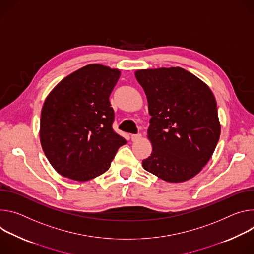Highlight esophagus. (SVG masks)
<instances>
[{
    "label": "esophagus",
    "mask_w": 254,
    "mask_h": 254,
    "mask_svg": "<svg viewBox=\"0 0 254 254\" xmlns=\"http://www.w3.org/2000/svg\"><path fill=\"white\" fill-rule=\"evenodd\" d=\"M141 134H132L131 135V140L132 141H137V140H139L140 138H141Z\"/></svg>",
    "instance_id": "1"
}]
</instances>
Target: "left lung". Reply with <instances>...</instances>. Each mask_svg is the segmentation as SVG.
Returning <instances> with one entry per match:
<instances>
[{"instance_id":"obj_1","label":"left lung","mask_w":254,"mask_h":254,"mask_svg":"<svg viewBox=\"0 0 254 254\" xmlns=\"http://www.w3.org/2000/svg\"><path fill=\"white\" fill-rule=\"evenodd\" d=\"M135 77L151 116L147 138L152 152L143 168L168 183L190 180L208 163L220 138L214 94L182 67L139 69Z\"/></svg>"}]
</instances>
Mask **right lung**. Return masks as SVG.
<instances>
[{"label":"right lung","instance_id":"right-lung-1","mask_svg":"<svg viewBox=\"0 0 254 254\" xmlns=\"http://www.w3.org/2000/svg\"><path fill=\"white\" fill-rule=\"evenodd\" d=\"M121 71L93 64L61 80L46 97L40 119V143L54 170L87 182L109 170L126 140L112 128L109 97Z\"/></svg>","mask_w":254,"mask_h":254}]
</instances>
